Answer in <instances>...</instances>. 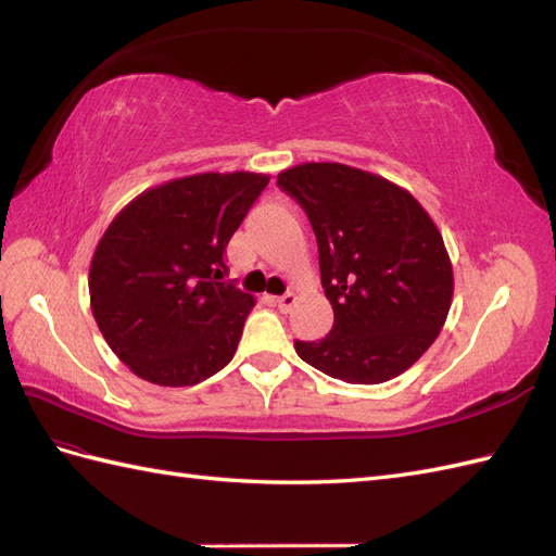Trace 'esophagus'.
<instances>
[{"instance_id": "obj_1", "label": "esophagus", "mask_w": 556, "mask_h": 556, "mask_svg": "<svg viewBox=\"0 0 556 556\" xmlns=\"http://www.w3.org/2000/svg\"><path fill=\"white\" fill-rule=\"evenodd\" d=\"M294 304H296V294H294V292H288V294H282V296L276 299V306H278L282 313L292 311Z\"/></svg>"}]
</instances>
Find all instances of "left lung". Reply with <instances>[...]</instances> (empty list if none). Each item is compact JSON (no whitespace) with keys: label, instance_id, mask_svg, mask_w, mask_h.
<instances>
[{"label":"left lung","instance_id":"8db88e82","mask_svg":"<svg viewBox=\"0 0 556 556\" xmlns=\"http://www.w3.org/2000/svg\"><path fill=\"white\" fill-rule=\"evenodd\" d=\"M278 185L308 215L333 308L331 331L296 341V355L350 384L408 371L439 339L454 292L431 215L396 182L339 162L290 166Z\"/></svg>","mask_w":556,"mask_h":556}]
</instances>
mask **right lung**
I'll return each instance as SVG.
<instances>
[{"label": "right lung", "mask_w": 556, "mask_h": 556, "mask_svg": "<svg viewBox=\"0 0 556 556\" xmlns=\"http://www.w3.org/2000/svg\"><path fill=\"white\" fill-rule=\"evenodd\" d=\"M268 178H174L113 217L90 262V308L134 376L188 387L231 362L255 296L225 280V248Z\"/></svg>", "instance_id": "1"}]
</instances>
